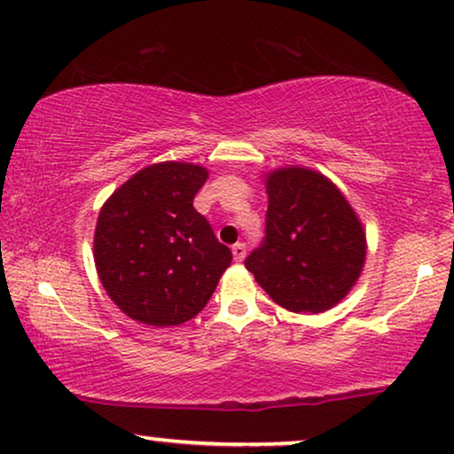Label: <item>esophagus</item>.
<instances>
[{"instance_id":"obj_1","label":"esophagus","mask_w":454,"mask_h":454,"mask_svg":"<svg viewBox=\"0 0 454 454\" xmlns=\"http://www.w3.org/2000/svg\"><path fill=\"white\" fill-rule=\"evenodd\" d=\"M232 254H234L236 261H242L247 257V247L242 245V242H236V245L232 247Z\"/></svg>"}]
</instances>
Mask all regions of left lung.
<instances>
[{"mask_svg":"<svg viewBox=\"0 0 454 454\" xmlns=\"http://www.w3.org/2000/svg\"><path fill=\"white\" fill-rule=\"evenodd\" d=\"M263 245L245 267L273 302L292 312H325L348 296L366 261V232L333 181L309 166L265 175Z\"/></svg>","mask_w":454,"mask_h":454,"instance_id":"8db88e82","label":"left lung"}]
</instances>
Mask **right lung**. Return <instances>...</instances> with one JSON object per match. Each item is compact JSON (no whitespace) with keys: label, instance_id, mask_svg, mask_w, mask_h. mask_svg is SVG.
<instances>
[{"label":"right lung","instance_id":"add662e5","mask_svg":"<svg viewBox=\"0 0 454 454\" xmlns=\"http://www.w3.org/2000/svg\"><path fill=\"white\" fill-rule=\"evenodd\" d=\"M207 176L200 164H150L100 207L94 230L97 273L133 321L152 327L189 321L230 267V248L193 207Z\"/></svg>","mask_w":454,"mask_h":454}]
</instances>
